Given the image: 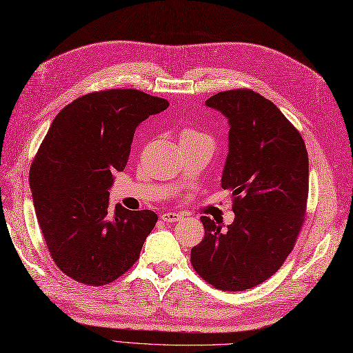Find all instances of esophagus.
<instances>
[{
  "label": "esophagus",
  "mask_w": 353,
  "mask_h": 353,
  "mask_svg": "<svg viewBox=\"0 0 353 353\" xmlns=\"http://www.w3.org/2000/svg\"><path fill=\"white\" fill-rule=\"evenodd\" d=\"M160 218H162L165 222H178V221H181V218H183V216H181L179 213L168 212V213H163V215L160 216Z\"/></svg>",
  "instance_id": "1"
}]
</instances>
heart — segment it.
<instances>
[{
  "label": "heart",
  "instance_id": "obj_1",
  "mask_svg": "<svg viewBox=\"0 0 353 353\" xmlns=\"http://www.w3.org/2000/svg\"><path fill=\"white\" fill-rule=\"evenodd\" d=\"M194 135H199L197 132L191 131V130H184L183 132H181V137H194Z\"/></svg>",
  "mask_w": 353,
  "mask_h": 353
}]
</instances>
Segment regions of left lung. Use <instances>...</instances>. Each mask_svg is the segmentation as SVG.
<instances>
[{
	"label": "left lung",
	"mask_w": 353,
	"mask_h": 353,
	"mask_svg": "<svg viewBox=\"0 0 353 353\" xmlns=\"http://www.w3.org/2000/svg\"><path fill=\"white\" fill-rule=\"evenodd\" d=\"M228 119V154L221 187L232 190L236 219L225 230L201 216L205 237L191 249L203 280L241 292L281 268L302 228L309 160L296 128L252 90L212 95L205 103Z\"/></svg>",
	"instance_id": "8db88e82"
}]
</instances>
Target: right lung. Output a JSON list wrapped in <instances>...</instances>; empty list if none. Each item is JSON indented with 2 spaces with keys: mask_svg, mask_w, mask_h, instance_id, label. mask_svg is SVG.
Returning <instances> with one entry per match:
<instances>
[{
  "mask_svg": "<svg viewBox=\"0 0 353 353\" xmlns=\"http://www.w3.org/2000/svg\"><path fill=\"white\" fill-rule=\"evenodd\" d=\"M138 90L92 92L52 121L29 172L39 227L59 268L90 285L131 268L157 222L153 210L109 205L114 172L130 157L135 128L168 109Z\"/></svg>",
  "mask_w": 353,
  "mask_h": 353,
  "instance_id": "add662e5",
  "label": "right lung"
}]
</instances>
